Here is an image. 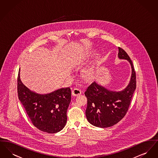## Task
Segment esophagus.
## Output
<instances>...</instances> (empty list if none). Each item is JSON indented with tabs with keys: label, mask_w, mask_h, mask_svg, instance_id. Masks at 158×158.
Here are the masks:
<instances>
[{
	"label": "esophagus",
	"mask_w": 158,
	"mask_h": 158,
	"mask_svg": "<svg viewBox=\"0 0 158 158\" xmlns=\"http://www.w3.org/2000/svg\"><path fill=\"white\" fill-rule=\"evenodd\" d=\"M81 94V90L77 88H75L72 91V95L73 97H76V96H79V95Z\"/></svg>",
	"instance_id": "obj_1"
}]
</instances>
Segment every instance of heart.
<instances>
[{
  "mask_svg": "<svg viewBox=\"0 0 158 158\" xmlns=\"http://www.w3.org/2000/svg\"><path fill=\"white\" fill-rule=\"evenodd\" d=\"M95 75V71L94 67H88L85 69L83 72V76L86 79H91L94 77Z\"/></svg>",
  "mask_w": 158,
  "mask_h": 158,
  "instance_id": "1",
  "label": "heart"
}]
</instances>
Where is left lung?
I'll return each mask as SVG.
<instances>
[{
  "label": "left lung",
  "mask_w": 158,
  "mask_h": 158,
  "mask_svg": "<svg viewBox=\"0 0 158 158\" xmlns=\"http://www.w3.org/2000/svg\"><path fill=\"white\" fill-rule=\"evenodd\" d=\"M118 56L120 59L127 60L132 69L131 80L126 89L120 92L111 91L94 82L85 92L88 101L85 111L87 120L98 127H111L124 118L136 88V76L132 61L120 47Z\"/></svg>",
  "instance_id": "1"
}]
</instances>
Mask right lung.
Wrapping results in <instances>:
<instances>
[{
  "mask_svg": "<svg viewBox=\"0 0 158 158\" xmlns=\"http://www.w3.org/2000/svg\"><path fill=\"white\" fill-rule=\"evenodd\" d=\"M17 88L18 98L35 127L48 133H57L64 127L71 101L70 88H61L45 95L38 94L23 84L19 70Z\"/></svg>",
  "mask_w": 158,
  "mask_h": 158,
  "instance_id": "right-lung-1",
  "label": "right lung"
}]
</instances>
